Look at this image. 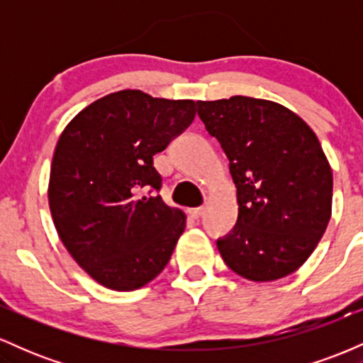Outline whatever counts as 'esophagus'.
Here are the masks:
<instances>
[{
	"label": "esophagus",
	"instance_id": "obj_1",
	"mask_svg": "<svg viewBox=\"0 0 363 363\" xmlns=\"http://www.w3.org/2000/svg\"><path fill=\"white\" fill-rule=\"evenodd\" d=\"M203 213H205V206H199V208H191V210H189V215L193 216L194 220L201 218Z\"/></svg>",
	"mask_w": 363,
	"mask_h": 363
}]
</instances>
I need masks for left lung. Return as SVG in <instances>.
<instances>
[{"label":"left lung","mask_w":363,"mask_h":363,"mask_svg":"<svg viewBox=\"0 0 363 363\" xmlns=\"http://www.w3.org/2000/svg\"><path fill=\"white\" fill-rule=\"evenodd\" d=\"M206 131L222 145L237 187L234 230L216 240L232 272L251 281L289 277L326 232L333 170L318 136L281 104L235 95L198 101Z\"/></svg>","instance_id":"obj_1"}]
</instances>
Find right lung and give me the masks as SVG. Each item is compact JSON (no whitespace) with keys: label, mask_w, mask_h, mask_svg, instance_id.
I'll return each instance as SVG.
<instances>
[{"label":"right lung","mask_w":363,"mask_h":363,"mask_svg":"<svg viewBox=\"0 0 363 363\" xmlns=\"http://www.w3.org/2000/svg\"><path fill=\"white\" fill-rule=\"evenodd\" d=\"M194 101L119 90L91 102L61 133L48 198L72 257L106 289H141L167 266L186 215L158 191L153 155L193 123Z\"/></svg>","instance_id":"1"}]
</instances>
